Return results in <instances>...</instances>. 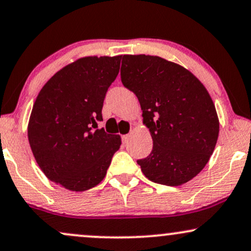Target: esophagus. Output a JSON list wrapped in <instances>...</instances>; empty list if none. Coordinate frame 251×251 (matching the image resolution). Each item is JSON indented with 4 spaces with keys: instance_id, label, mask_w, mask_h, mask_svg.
I'll return each instance as SVG.
<instances>
[{
    "instance_id": "1",
    "label": "esophagus",
    "mask_w": 251,
    "mask_h": 251,
    "mask_svg": "<svg viewBox=\"0 0 251 251\" xmlns=\"http://www.w3.org/2000/svg\"><path fill=\"white\" fill-rule=\"evenodd\" d=\"M128 138H129V135H128V134H124V135H122L123 143H124V144H127V141H128Z\"/></svg>"
}]
</instances>
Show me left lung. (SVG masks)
<instances>
[{"label": "left lung", "mask_w": 251, "mask_h": 251, "mask_svg": "<svg viewBox=\"0 0 251 251\" xmlns=\"http://www.w3.org/2000/svg\"><path fill=\"white\" fill-rule=\"evenodd\" d=\"M124 86L140 102L153 150L138 165L147 179L166 186L188 182L209 161L219 137L215 105L191 71L158 56L124 55Z\"/></svg>", "instance_id": "obj_1"}]
</instances>
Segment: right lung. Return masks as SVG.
<instances>
[{
    "label": "right lung",
    "mask_w": 251,
    "mask_h": 251,
    "mask_svg": "<svg viewBox=\"0 0 251 251\" xmlns=\"http://www.w3.org/2000/svg\"><path fill=\"white\" fill-rule=\"evenodd\" d=\"M122 56L75 60L45 83L32 106L28 139L48 179L84 192L101 182L120 135L97 129L105 95L119 74Z\"/></svg>",
    "instance_id": "1"
}]
</instances>
